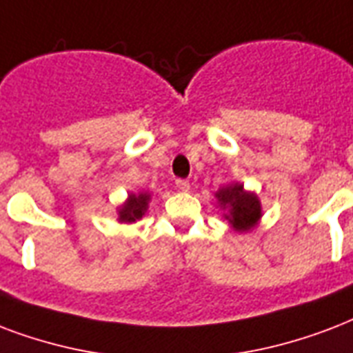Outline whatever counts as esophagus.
<instances>
[{
    "instance_id": "obj_1",
    "label": "esophagus",
    "mask_w": 353,
    "mask_h": 353,
    "mask_svg": "<svg viewBox=\"0 0 353 353\" xmlns=\"http://www.w3.org/2000/svg\"><path fill=\"white\" fill-rule=\"evenodd\" d=\"M176 187L179 188V190H183V192H187L188 188H190V183H188L187 179H176Z\"/></svg>"
}]
</instances>
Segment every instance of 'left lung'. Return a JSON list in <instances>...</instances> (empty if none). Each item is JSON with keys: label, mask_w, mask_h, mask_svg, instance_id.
<instances>
[{"label": "left lung", "mask_w": 353, "mask_h": 353, "mask_svg": "<svg viewBox=\"0 0 353 353\" xmlns=\"http://www.w3.org/2000/svg\"><path fill=\"white\" fill-rule=\"evenodd\" d=\"M214 196L219 200L220 209L225 211L224 219L239 233L254 230L263 216L259 198L254 192L244 190V185L241 183H231L228 187H222Z\"/></svg>", "instance_id": "left-lung-1"}]
</instances>
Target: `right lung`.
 Here are the masks:
<instances>
[{
	"label": "right lung",
	"mask_w": 353,
	"mask_h": 353,
	"mask_svg": "<svg viewBox=\"0 0 353 353\" xmlns=\"http://www.w3.org/2000/svg\"><path fill=\"white\" fill-rule=\"evenodd\" d=\"M152 200L150 192H139V194H129V198L123 201V205L118 209V222L123 224H133L137 220H141L144 216V212L148 211V203Z\"/></svg>",
	"instance_id": "right-lung-1"
}]
</instances>
